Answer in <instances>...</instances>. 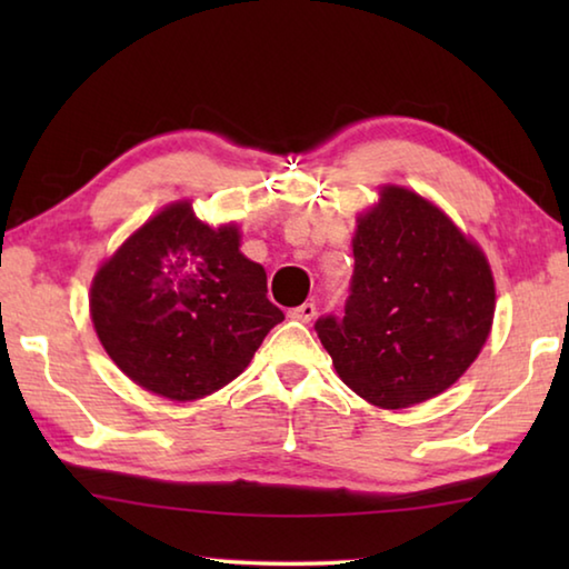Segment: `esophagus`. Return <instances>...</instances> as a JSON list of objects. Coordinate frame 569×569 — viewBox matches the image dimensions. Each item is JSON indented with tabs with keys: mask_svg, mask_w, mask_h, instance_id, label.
I'll return each instance as SVG.
<instances>
[{
	"mask_svg": "<svg viewBox=\"0 0 569 569\" xmlns=\"http://www.w3.org/2000/svg\"><path fill=\"white\" fill-rule=\"evenodd\" d=\"M288 316H291L293 321H303V323L313 321V319H316V303L296 306V308H291V311H288Z\"/></svg>",
	"mask_w": 569,
	"mask_h": 569,
	"instance_id": "obj_1",
	"label": "esophagus"
}]
</instances>
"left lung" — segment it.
<instances>
[{"mask_svg": "<svg viewBox=\"0 0 569 569\" xmlns=\"http://www.w3.org/2000/svg\"><path fill=\"white\" fill-rule=\"evenodd\" d=\"M492 319L485 253L429 200L389 186L359 218L343 316H321L316 333L346 387L373 407L403 409L469 369Z\"/></svg>", "mask_w": 569, "mask_h": 569, "instance_id": "obj_1", "label": "left lung"}]
</instances>
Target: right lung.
Wrapping results in <instances>:
<instances>
[{"label": "right lung", "instance_id": "right-lung-1", "mask_svg": "<svg viewBox=\"0 0 569 569\" xmlns=\"http://www.w3.org/2000/svg\"><path fill=\"white\" fill-rule=\"evenodd\" d=\"M238 228H210L176 203L148 220L92 281L90 313L110 359L158 397L192 401L246 369L283 321L266 271L238 250Z\"/></svg>", "mask_w": 569, "mask_h": 569}]
</instances>
